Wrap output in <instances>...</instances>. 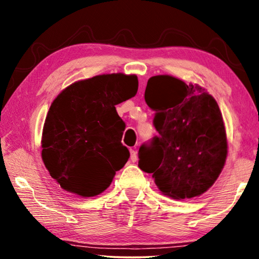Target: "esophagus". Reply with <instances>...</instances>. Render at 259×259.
I'll return each instance as SVG.
<instances>
[{
	"mask_svg": "<svg viewBox=\"0 0 259 259\" xmlns=\"http://www.w3.org/2000/svg\"><path fill=\"white\" fill-rule=\"evenodd\" d=\"M130 159H131V161H133V162H136V161L138 160L137 152H136L135 150H130Z\"/></svg>",
	"mask_w": 259,
	"mask_h": 259,
	"instance_id": "obj_1",
	"label": "esophagus"
}]
</instances>
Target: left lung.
<instances>
[{
	"mask_svg": "<svg viewBox=\"0 0 259 259\" xmlns=\"http://www.w3.org/2000/svg\"><path fill=\"white\" fill-rule=\"evenodd\" d=\"M145 100L155 111L157 136L143 144L138 166L152 174L163 194L184 200L199 196L216 182L227 155L221 109L199 85L169 75L147 82Z\"/></svg>",
	"mask_w": 259,
	"mask_h": 259,
	"instance_id": "1",
	"label": "left lung"
}]
</instances>
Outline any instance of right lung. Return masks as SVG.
I'll return each instance as SVG.
<instances>
[{"label": "right lung", "instance_id": "add662e5", "mask_svg": "<svg viewBox=\"0 0 259 259\" xmlns=\"http://www.w3.org/2000/svg\"><path fill=\"white\" fill-rule=\"evenodd\" d=\"M137 90V76L119 73L75 82L57 96L43 126L42 160L61 188L89 198L111 185L130 156L115 105Z\"/></svg>", "mask_w": 259, "mask_h": 259}]
</instances>
